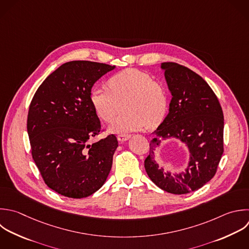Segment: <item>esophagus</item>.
I'll return each mask as SVG.
<instances>
[{
	"instance_id": "esophagus-1",
	"label": "esophagus",
	"mask_w": 249,
	"mask_h": 249,
	"mask_svg": "<svg viewBox=\"0 0 249 249\" xmlns=\"http://www.w3.org/2000/svg\"><path fill=\"white\" fill-rule=\"evenodd\" d=\"M117 138L120 142H124L130 138V135L129 134H119Z\"/></svg>"
}]
</instances>
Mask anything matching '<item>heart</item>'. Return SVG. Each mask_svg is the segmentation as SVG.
<instances>
[{"label": "heart", "instance_id": "obj_1", "mask_svg": "<svg viewBox=\"0 0 249 249\" xmlns=\"http://www.w3.org/2000/svg\"><path fill=\"white\" fill-rule=\"evenodd\" d=\"M108 86L93 88L89 99L96 115L106 123L112 122L124 104L125 112L111 124L110 131H137L155 126L163 119L168 107L167 92L148 73L125 69L113 75Z\"/></svg>", "mask_w": 249, "mask_h": 249}]
</instances>
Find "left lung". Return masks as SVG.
<instances>
[{"label": "left lung", "instance_id": "obj_1", "mask_svg": "<svg viewBox=\"0 0 249 249\" xmlns=\"http://www.w3.org/2000/svg\"><path fill=\"white\" fill-rule=\"evenodd\" d=\"M160 67L172 98L169 113L153 132L144 166L159 188L184 195L201 188L215 175L224 152V116L217 96L199 75L174 62H163ZM171 138L186 143L190 153L185 171L179 174L165 172L154 159L160 142Z\"/></svg>", "mask_w": 249, "mask_h": 249}]
</instances>
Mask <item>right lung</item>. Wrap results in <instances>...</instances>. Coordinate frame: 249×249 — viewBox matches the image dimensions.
Segmentation results:
<instances>
[{
    "instance_id": "obj_1",
    "label": "right lung",
    "mask_w": 249,
    "mask_h": 249,
    "mask_svg": "<svg viewBox=\"0 0 249 249\" xmlns=\"http://www.w3.org/2000/svg\"><path fill=\"white\" fill-rule=\"evenodd\" d=\"M113 69L86 60L64 63L31 101L27 131L33 160L48 187L64 196L92 195L110 173L118 140L111 134L89 144L101 130L89 96L94 83Z\"/></svg>"
}]
</instances>
